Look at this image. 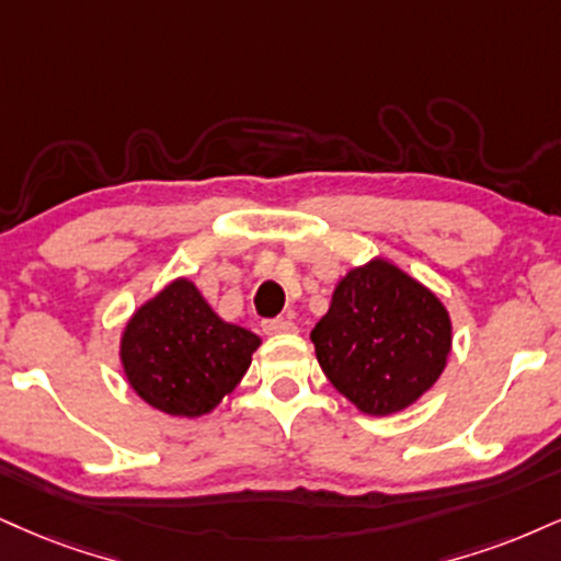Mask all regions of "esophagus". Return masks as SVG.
<instances>
[{
  "mask_svg": "<svg viewBox=\"0 0 561 561\" xmlns=\"http://www.w3.org/2000/svg\"><path fill=\"white\" fill-rule=\"evenodd\" d=\"M261 329H263V334H289V332H295L298 327H295L289 319H268L261 323Z\"/></svg>",
  "mask_w": 561,
  "mask_h": 561,
  "instance_id": "34e87169",
  "label": "esophagus"
}]
</instances>
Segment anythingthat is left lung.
I'll return each instance as SVG.
<instances>
[{
	"instance_id": "1",
	"label": "left lung",
	"mask_w": 561,
	"mask_h": 561,
	"mask_svg": "<svg viewBox=\"0 0 561 561\" xmlns=\"http://www.w3.org/2000/svg\"><path fill=\"white\" fill-rule=\"evenodd\" d=\"M321 370L368 415H389L434 387L451 350L447 308L387 261L353 268L310 332Z\"/></svg>"
}]
</instances>
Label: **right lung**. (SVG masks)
<instances>
[{"label":"right lung","mask_w":561,"mask_h":561,"mask_svg":"<svg viewBox=\"0 0 561 561\" xmlns=\"http://www.w3.org/2000/svg\"><path fill=\"white\" fill-rule=\"evenodd\" d=\"M259 345L253 332L221 321L193 282L178 279L133 316L119 355L151 408L198 417L238 387Z\"/></svg>","instance_id":"add662e5"}]
</instances>
